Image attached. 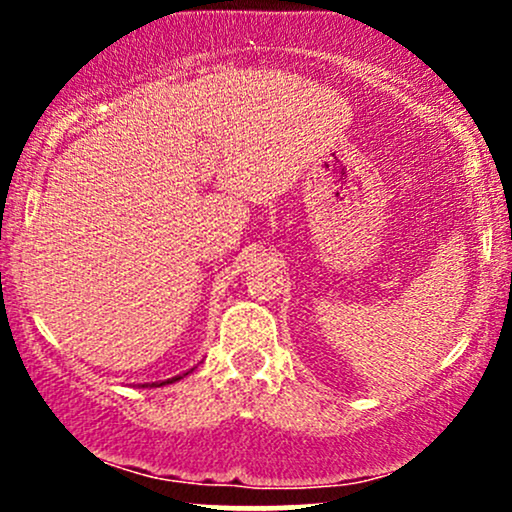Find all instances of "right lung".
<instances>
[{"label": "right lung", "instance_id": "obj_1", "mask_svg": "<svg viewBox=\"0 0 512 512\" xmlns=\"http://www.w3.org/2000/svg\"><path fill=\"white\" fill-rule=\"evenodd\" d=\"M187 375V373H185ZM182 375H175V378H168V380H163V383H146V385H142V387H161V385H170V383H175V380H180Z\"/></svg>", "mask_w": 512, "mask_h": 512}]
</instances>
